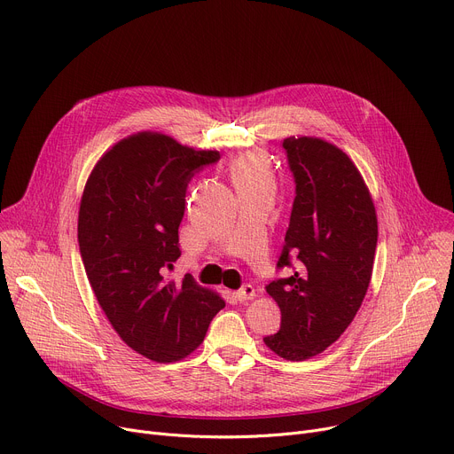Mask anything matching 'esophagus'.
Wrapping results in <instances>:
<instances>
[{"label":"esophagus","mask_w":454,"mask_h":454,"mask_svg":"<svg viewBox=\"0 0 454 454\" xmlns=\"http://www.w3.org/2000/svg\"><path fill=\"white\" fill-rule=\"evenodd\" d=\"M254 296H256V291H254L253 286H246V287H241L239 291L234 293V298L238 301H247V300H253Z\"/></svg>","instance_id":"esophagus-1"}]
</instances>
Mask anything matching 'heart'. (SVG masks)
Masks as SVG:
<instances>
[{"mask_svg": "<svg viewBox=\"0 0 454 454\" xmlns=\"http://www.w3.org/2000/svg\"><path fill=\"white\" fill-rule=\"evenodd\" d=\"M232 182L238 191L253 187H274L270 165L263 153L251 151L241 154L231 167Z\"/></svg>", "mask_w": 454, "mask_h": 454, "instance_id": "b5f03b06", "label": "heart"}]
</instances>
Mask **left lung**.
Here are the masks:
<instances>
[{
    "mask_svg": "<svg viewBox=\"0 0 454 454\" xmlns=\"http://www.w3.org/2000/svg\"><path fill=\"white\" fill-rule=\"evenodd\" d=\"M284 149L296 196L278 269H294L265 287L282 325L263 341L278 356L303 362L355 320L371 282L378 220L360 170L341 149L312 136L286 137Z\"/></svg>",
    "mask_w": 454,
    "mask_h": 454,
    "instance_id": "1",
    "label": "left lung"
}]
</instances>
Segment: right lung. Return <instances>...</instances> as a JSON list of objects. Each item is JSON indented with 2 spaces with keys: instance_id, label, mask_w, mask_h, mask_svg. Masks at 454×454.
Returning a JSON list of instances; mask_svg holds the SVG:
<instances>
[{
  "instance_id": "right-lung-1",
  "label": "right lung",
  "mask_w": 454,
  "mask_h": 454,
  "mask_svg": "<svg viewBox=\"0 0 454 454\" xmlns=\"http://www.w3.org/2000/svg\"><path fill=\"white\" fill-rule=\"evenodd\" d=\"M220 160L144 130L123 137L94 165L78 215L83 267L118 336L153 362L189 356L225 307L222 296L167 278L182 254L178 227L194 172Z\"/></svg>"
}]
</instances>
